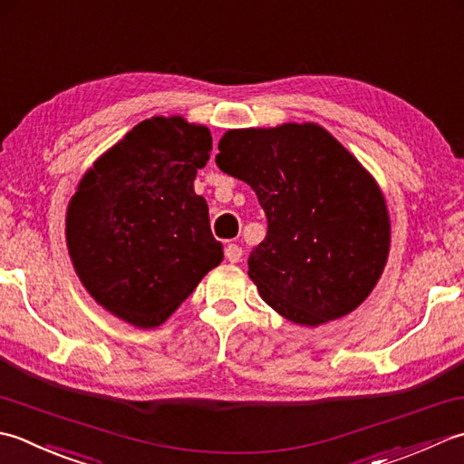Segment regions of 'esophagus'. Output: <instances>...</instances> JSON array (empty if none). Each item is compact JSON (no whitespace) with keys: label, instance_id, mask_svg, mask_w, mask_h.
Returning <instances> with one entry per match:
<instances>
[{"label":"esophagus","instance_id":"1","mask_svg":"<svg viewBox=\"0 0 464 464\" xmlns=\"http://www.w3.org/2000/svg\"><path fill=\"white\" fill-rule=\"evenodd\" d=\"M242 248L238 244H228L226 246V250H224V254H226V260L228 262H232V264H236V262H240V258H242Z\"/></svg>","mask_w":464,"mask_h":464}]
</instances>
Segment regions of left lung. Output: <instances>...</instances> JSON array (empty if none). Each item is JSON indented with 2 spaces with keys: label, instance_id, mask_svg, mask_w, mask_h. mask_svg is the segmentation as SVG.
Here are the masks:
<instances>
[{
  "label": "left lung",
  "instance_id": "obj_1",
  "mask_svg": "<svg viewBox=\"0 0 464 464\" xmlns=\"http://www.w3.org/2000/svg\"><path fill=\"white\" fill-rule=\"evenodd\" d=\"M216 164L258 196L268 232L248 258L266 304L302 326L346 316L384 270L391 218L362 164L306 124L228 130Z\"/></svg>",
  "mask_w": 464,
  "mask_h": 464
}]
</instances>
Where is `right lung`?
I'll return each mask as SVG.
<instances>
[{
    "label": "right lung",
    "instance_id": "1",
    "mask_svg": "<svg viewBox=\"0 0 464 464\" xmlns=\"http://www.w3.org/2000/svg\"><path fill=\"white\" fill-rule=\"evenodd\" d=\"M210 150L206 126L154 116L102 154L72 196L65 240L75 274L130 324L166 323L224 258L194 192Z\"/></svg>",
    "mask_w": 464,
    "mask_h": 464
}]
</instances>
